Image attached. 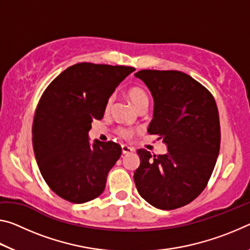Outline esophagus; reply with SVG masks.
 <instances>
[{"instance_id": "1", "label": "esophagus", "mask_w": 250, "mask_h": 250, "mask_svg": "<svg viewBox=\"0 0 250 250\" xmlns=\"http://www.w3.org/2000/svg\"><path fill=\"white\" fill-rule=\"evenodd\" d=\"M121 147H122V153H124V154H128V153H131V152L134 151L133 147H131L129 146H125V145H124Z\"/></svg>"}]
</instances>
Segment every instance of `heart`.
Listing matches in <instances>:
<instances>
[{
  "instance_id": "obj_1",
  "label": "heart",
  "mask_w": 250,
  "mask_h": 250,
  "mask_svg": "<svg viewBox=\"0 0 250 250\" xmlns=\"http://www.w3.org/2000/svg\"><path fill=\"white\" fill-rule=\"evenodd\" d=\"M128 97L131 100V103H132V104L138 110H140L142 108H147V105H149V95H147L146 91L141 87L130 88L128 91ZM113 101H115V97L110 96L107 103H105V111H109V110L112 108ZM117 132L119 133L121 137L129 139L132 137L133 130L129 128H124V126H119V128L117 129Z\"/></svg>"
}]
</instances>
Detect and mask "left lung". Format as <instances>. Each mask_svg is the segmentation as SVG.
<instances>
[{
  "mask_svg": "<svg viewBox=\"0 0 250 250\" xmlns=\"http://www.w3.org/2000/svg\"><path fill=\"white\" fill-rule=\"evenodd\" d=\"M154 99L150 134L167 146V154L139 149L133 179L142 198L160 209L184 206L204 191L221 147V125L213 95L179 70L143 69L135 74Z\"/></svg>",
  "mask_w": 250,
  "mask_h": 250,
  "instance_id": "left-lung-1",
  "label": "left lung"
}]
</instances>
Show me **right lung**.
I'll return each mask as SVG.
<instances>
[{
  "mask_svg": "<svg viewBox=\"0 0 250 250\" xmlns=\"http://www.w3.org/2000/svg\"><path fill=\"white\" fill-rule=\"evenodd\" d=\"M135 69L79 62L48 84L33 121V149L41 174L64 200L82 204L104 192L108 172L121 155L113 141L89 145L92 120L103 119L116 87Z\"/></svg>",
  "mask_w": 250,
  "mask_h": 250,
  "instance_id": "obj_1",
  "label": "right lung"
}]
</instances>
